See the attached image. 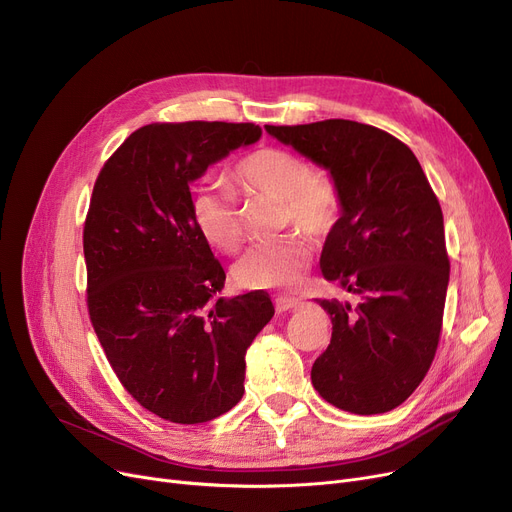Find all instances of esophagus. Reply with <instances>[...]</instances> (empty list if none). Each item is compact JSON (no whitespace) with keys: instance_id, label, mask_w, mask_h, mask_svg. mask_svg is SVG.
Here are the masks:
<instances>
[{"instance_id":"1","label":"esophagus","mask_w":512,"mask_h":512,"mask_svg":"<svg viewBox=\"0 0 512 512\" xmlns=\"http://www.w3.org/2000/svg\"><path fill=\"white\" fill-rule=\"evenodd\" d=\"M299 307V299L294 297H278L276 299V309L282 313V311H290V309H297Z\"/></svg>"}]
</instances>
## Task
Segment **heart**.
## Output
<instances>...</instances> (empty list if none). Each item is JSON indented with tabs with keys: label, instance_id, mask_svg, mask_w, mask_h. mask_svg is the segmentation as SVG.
I'll return each mask as SVG.
<instances>
[{
	"label": "heart",
	"instance_id": "heart-1",
	"mask_svg": "<svg viewBox=\"0 0 512 512\" xmlns=\"http://www.w3.org/2000/svg\"><path fill=\"white\" fill-rule=\"evenodd\" d=\"M232 182L245 195L280 199L282 224L299 226L315 236L330 234L342 213V195L334 176L309 166L299 153L261 147L240 157ZM193 215L201 236L224 253L240 249L245 228L238 197L226 184L203 186L193 199ZM313 247L303 232L251 247L234 265V280L242 288H294L303 282Z\"/></svg>",
	"mask_w": 512,
	"mask_h": 512
}]
</instances>
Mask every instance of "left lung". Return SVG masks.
Here are the masks:
<instances>
[{"label":"left lung","instance_id":"obj_1","mask_svg":"<svg viewBox=\"0 0 512 512\" xmlns=\"http://www.w3.org/2000/svg\"><path fill=\"white\" fill-rule=\"evenodd\" d=\"M265 128L328 168L342 195L321 274L359 303L317 299L332 340L313 363V388L342 411L388 413L438 351L450 276L440 201L415 153L382 128L353 120Z\"/></svg>","mask_w":512,"mask_h":512}]
</instances>
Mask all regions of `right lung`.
<instances>
[{
  "mask_svg": "<svg viewBox=\"0 0 512 512\" xmlns=\"http://www.w3.org/2000/svg\"><path fill=\"white\" fill-rule=\"evenodd\" d=\"M261 137L253 122H153L105 161L83 228L87 309L124 390L182 425L230 411L245 353L274 315L263 292L209 299L226 280L201 236L191 184Z\"/></svg>",
  "mask_w": 512,
  "mask_h": 512,
  "instance_id": "1",
  "label": "right lung"
}]
</instances>
